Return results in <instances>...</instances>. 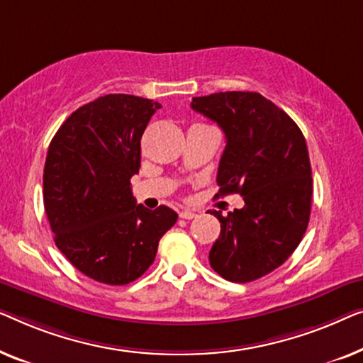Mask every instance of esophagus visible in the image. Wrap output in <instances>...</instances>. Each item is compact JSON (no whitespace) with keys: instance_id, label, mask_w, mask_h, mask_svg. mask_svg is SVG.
Masks as SVG:
<instances>
[{"instance_id":"34e87169","label":"esophagus","mask_w":363,"mask_h":363,"mask_svg":"<svg viewBox=\"0 0 363 363\" xmlns=\"http://www.w3.org/2000/svg\"><path fill=\"white\" fill-rule=\"evenodd\" d=\"M179 217L181 218H186V220H191V218L197 217V213L194 212V211H189V208H184V211L179 212Z\"/></svg>"}]
</instances>
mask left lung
Wrapping results in <instances>:
<instances>
[{"label": "left lung", "instance_id": "8db88e82", "mask_svg": "<svg viewBox=\"0 0 363 363\" xmlns=\"http://www.w3.org/2000/svg\"><path fill=\"white\" fill-rule=\"evenodd\" d=\"M191 106L225 133L218 194L245 201L225 217L211 212L220 235L208 262L228 281H255L281 267L308 228L313 177L306 140L288 113L257 91L194 96Z\"/></svg>", "mask_w": 363, "mask_h": 363}]
</instances>
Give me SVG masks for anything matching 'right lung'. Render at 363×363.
<instances>
[{"instance_id":"right-lung-1","label":"right lung","mask_w":363,"mask_h":363,"mask_svg":"<svg viewBox=\"0 0 363 363\" xmlns=\"http://www.w3.org/2000/svg\"><path fill=\"white\" fill-rule=\"evenodd\" d=\"M157 101L110 94L75 110L49 145L44 207L64 257L99 283L135 281L156 258L177 213L136 206L130 179Z\"/></svg>"}]
</instances>
